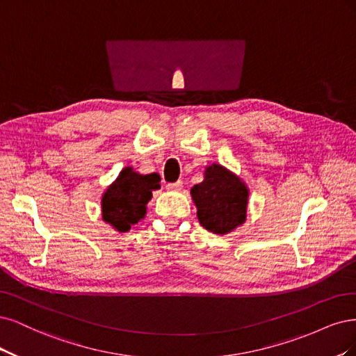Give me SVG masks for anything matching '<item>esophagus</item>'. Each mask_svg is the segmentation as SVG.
Listing matches in <instances>:
<instances>
[{"label":"esophagus","mask_w":356,"mask_h":356,"mask_svg":"<svg viewBox=\"0 0 356 356\" xmlns=\"http://www.w3.org/2000/svg\"><path fill=\"white\" fill-rule=\"evenodd\" d=\"M181 186H183V181H181V180H177V181H175V183H167L165 188H167L168 191H180Z\"/></svg>","instance_id":"1"}]
</instances>
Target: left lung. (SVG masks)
I'll return each mask as SVG.
<instances>
[{
  "label": "left lung",
  "mask_w": 356,
  "mask_h": 356,
  "mask_svg": "<svg viewBox=\"0 0 356 356\" xmlns=\"http://www.w3.org/2000/svg\"><path fill=\"white\" fill-rule=\"evenodd\" d=\"M200 223L214 234H227L245 220L248 191L231 171L213 164L204 181L191 189Z\"/></svg>",
  "instance_id": "1"
}]
</instances>
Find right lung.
Returning a JSON list of instances; mask_svg holds the SVG:
<instances>
[{
	"mask_svg": "<svg viewBox=\"0 0 356 356\" xmlns=\"http://www.w3.org/2000/svg\"><path fill=\"white\" fill-rule=\"evenodd\" d=\"M159 176L139 175L129 167L124 168L102 198L103 220L112 225L118 232L130 231L131 225L143 219L146 204L152 191L159 189Z\"/></svg>",
	"mask_w": 356,
	"mask_h": 356,
	"instance_id": "1",
	"label": "right lung"
}]
</instances>
